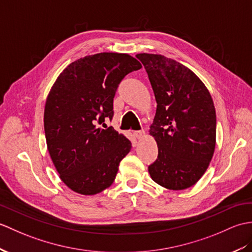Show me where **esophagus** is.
<instances>
[{
	"instance_id": "obj_1",
	"label": "esophagus",
	"mask_w": 252,
	"mask_h": 252,
	"mask_svg": "<svg viewBox=\"0 0 252 252\" xmlns=\"http://www.w3.org/2000/svg\"><path fill=\"white\" fill-rule=\"evenodd\" d=\"M134 135H135L136 138H142L145 135V131L144 130H139V131H135L134 132Z\"/></svg>"
}]
</instances>
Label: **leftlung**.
<instances>
[{
  "label": "left lung",
  "instance_id": "obj_1",
  "mask_svg": "<svg viewBox=\"0 0 252 252\" xmlns=\"http://www.w3.org/2000/svg\"><path fill=\"white\" fill-rule=\"evenodd\" d=\"M157 101L150 135L158 159L150 177L169 190L195 185L209 165L216 147V110L212 95L191 69L162 55L138 54Z\"/></svg>",
  "mask_w": 252,
  "mask_h": 252
}]
</instances>
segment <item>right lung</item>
I'll list each match as a JSON object with an SVG mask.
<instances>
[{"instance_id":"1","label":"right lung","mask_w":252,"mask_h":252,"mask_svg":"<svg viewBox=\"0 0 252 252\" xmlns=\"http://www.w3.org/2000/svg\"><path fill=\"white\" fill-rule=\"evenodd\" d=\"M142 68L127 54L101 52L63 69L46 99L44 128L49 155L69 189L93 195L112 186L120 161L132 144L113 127L117 88L125 76Z\"/></svg>"}]
</instances>
